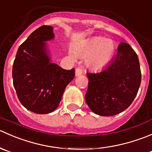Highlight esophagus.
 I'll return each instance as SVG.
<instances>
[{
  "instance_id": "esophagus-1",
  "label": "esophagus",
  "mask_w": 152,
  "mask_h": 152,
  "mask_svg": "<svg viewBox=\"0 0 152 152\" xmlns=\"http://www.w3.org/2000/svg\"><path fill=\"white\" fill-rule=\"evenodd\" d=\"M82 73H83L82 69H81L80 67H79V66L76 67V69H75V75H76V76L80 75H82Z\"/></svg>"
}]
</instances>
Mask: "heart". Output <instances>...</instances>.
<instances>
[{"label":"heart","instance_id":"heart-1","mask_svg":"<svg viewBox=\"0 0 152 152\" xmlns=\"http://www.w3.org/2000/svg\"><path fill=\"white\" fill-rule=\"evenodd\" d=\"M77 57L87 56L86 63L89 68L101 69L109 64L115 54V43L103 37H94L87 41L77 45L73 49ZM72 58L75 55L70 52Z\"/></svg>","mask_w":152,"mask_h":152}]
</instances>
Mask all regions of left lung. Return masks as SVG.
I'll list each match as a JSON object with an SVG mask.
<instances>
[{
    "instance_id": "obj_1",
    "label": "left lung",
    "mask_w": 152,
    "mask_h": 152,
    "mask_svg": "<svg viewBox=\"0 0 152 152\" xmlns=\"http://www.w3.org/2000/svg\"><path fill=\"white\" fill-rule=\"evenodd\" d=\"M86 102L100 116H113L124 112L134 100L141 83L137 55L129 44L120 43L115 59L98 72H87Z\"/></svg>"
}]
</instances>
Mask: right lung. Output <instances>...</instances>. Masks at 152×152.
Masks as SVG:
<instances>
[{
  "label": "right lung",
  "mask_w": 152,
  "mask_h": 152,
  "mask_svg": "<svg viewBox=\"0 0 152 152\" xmlns=\"http://www.w3.org/2000/svg\"><path fill=\"white\" fill-rule=\"evenodd\" d=\"M51 26H42L19 46L13 63V86L21 104L36 114H48L59 105L75 69L50 62L45 41L54 38Z\"/></svg>",
  "instance_id": "1"
}]
</instances>
